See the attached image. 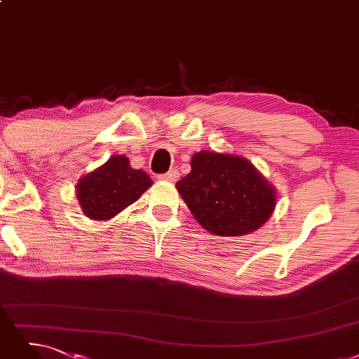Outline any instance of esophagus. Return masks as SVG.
I'll list each match as a JSON object with an SVG mask.
<instances>
[{"label": "esophagus", "instance_id": "1", "mask_svg": "<svg viewBox=\"0 0 359 359\" xmlns=\"http://www.w3.org/2000/svg\"><path fill=\"white\" fill-rule=\"evenodd\" d=\"M178 178H180V172H178L177 169H172V170L166 172V174L159 175V180H162V181H169V182H175Z\"/></svg>", "mask_w": 359, "mask_h": 359}]
</instances>
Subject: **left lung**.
<instances>
[{"instance_id": "obj_1", "label": "left lung", "mask_w": 359, "mask_h": 359, "mask_svg": "<svg viewBox=\"0 0 359 359\" xmlns=\"http://www.w3.org/2000/svg\"><path fill=\"white\" fill-rule=\"evenodd\" d=\"M177 190L196 221L209 233L238 237L256 231L277 205V190L246 157L202 150Z\"/></svg>"}]
</instances>
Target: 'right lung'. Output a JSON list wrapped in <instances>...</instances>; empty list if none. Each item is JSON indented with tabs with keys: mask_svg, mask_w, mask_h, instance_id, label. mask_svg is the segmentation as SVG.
<instances>
[{
	"mask_svg": "<svg viewBox=\"0 0 359 359\" xmlns=\"http://www.w3.org/2000/svg\"><path fill=\"white\" fill-rule=\"evenodd\" d=\"M151 184L144 170L131 168L126 156L114 154L106 163L79 178L76 198L85 217L109 221L135 203Z\"/></svg>",
	"mask_w": 359,
	"mask_h": 359,
	"instance_id": "right-lung-1",
	"label": "right lung"
}]
</instances>
